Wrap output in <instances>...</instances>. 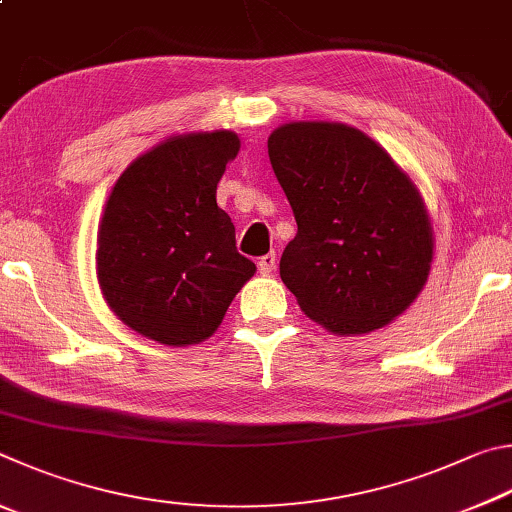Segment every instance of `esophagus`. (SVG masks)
<instances>
[{"label": "esophagus", "instance_id": "obj_1", "mask_svg": "<svg viewBox=\"0 0 512 512\" xmlns=\"http://www.w3.org/2000/svg\"><path fill=\"white\" fill-rule=\"evenodd\" d=\"M258 270H261V274L270 276L276 270V254H265L258 258Z\"/></svg>", "mask_w": 512, "mask_h": 512}]
</instances>
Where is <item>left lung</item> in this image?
<instances>
[{
  "instance_id": "obj_1",
  "label": "left lung",
  "mask_w": 512,
  "mask_h": 512,
  "mask_svg": "<svg viewBox=\"0 0 512 512\" xmlns=\"http://www.w3.org/2000/svg\"><path fill=\"white\" fill-rule=\"evenodd\" d=\"M267 152L299 227L281 256V279L301 310L335 335L391 324L423 290L434 258L416 184L344 123H285Z\"/></svg>"
}]
</instances>
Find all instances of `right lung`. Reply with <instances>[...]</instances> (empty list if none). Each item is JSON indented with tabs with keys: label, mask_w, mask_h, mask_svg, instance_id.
Here are the masks:
<instances>
[{
	"label": "right lung",
	"mask_w": 512,
	"mask_h": 512,
	"mask_svg": "<svg viewBox=\"0 0 512 512\" xmlns=\"http://www.w3.org/2000/svg\"><path fill=\"white\" fill-rule=\"evenodd\" d=\"M240 139L231 130L177 134L116 179L98 224L96 274L125 326L166 346L209 339L256 265L215 202Z\"/></svg>",
	"instance_id": "add662e5"
}]
</instances>
